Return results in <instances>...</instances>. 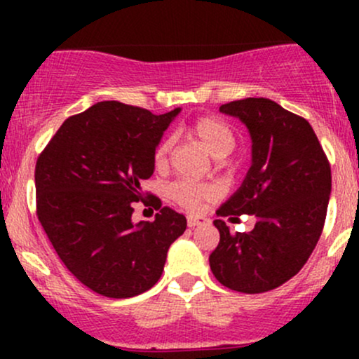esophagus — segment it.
I'll list each match as a JSON object with an SVG mask.
<instances>
[{
    "instance_id": "1",
    "label": "esophagus",
    "mask_w": 359,
    "mask_h": 359,
    "mask_svg": "<svg viewBox=\"0 0 359 359\" xmlns=\"http://www.w3.org/2000/svg\"><path fill=\"white\" fill-rule=\"evenodd\" d=\"M201 217H194V216H189L187 217V226L189 228H196V226H199L201 224Z\"/></svg>"
}]
</instances>
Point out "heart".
Segmentation results:
<instances>
[{
	"label": "heart",
	"mask_w": 359,
	"mask_h": 359,
	"mask_svg": "<svg viewBox=\"0 0 359 359\" xmlns=\"http://www.w3.org/2000/svg\"><path fill=\"white\" fill-rule=\"evenodd\" d=\"M187 133L203 145L205 150L217 158V165H224V156L233 151L234 133L233 130L221 119L214 116H201L194 119L187 126ZM174 140L165 137L156 143L154 150V162L156 168L167 167L170 158ZM170 196L182 208L189 211H197L204 201H211L217 196L216 185L209 182H197L191 179H180L170 185Z\"/></svg>",
	"instance_id": "heart-1"
}]
</instances>
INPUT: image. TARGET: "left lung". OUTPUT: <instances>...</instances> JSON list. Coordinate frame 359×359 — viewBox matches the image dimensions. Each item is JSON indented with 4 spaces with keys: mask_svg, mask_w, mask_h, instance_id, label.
<instances>
[{
    "mask_svg": "<svg viewBox=\"0 0 359 359\" xmlns=\"http://www.w3.org/2000/svg\"><path fill=\"white\" fill-rule=\"evenodd\" d=\"M240 118L251 137V167L241 187L217 216L253 214L250 233H231L214 221L219 243L209 257L217 282L243 294L273 290L297 275L323 233L331 165L307 119L266 97L222 104Z\"/></svg>",
    "mask_w": 359,
    "mask_h": 359,
    "instance_id": "left-lung-1",
    "label": "left lung"
}]
</instances>
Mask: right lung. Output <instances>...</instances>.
I'll return each instance as SVG.
<instances>
[{
	"mask_svg": "<svg viewBox=\"0 0 359 359\" xmlns=\"http://www.w3.org/2000/svg\"><path fill=\"white\" fill-rule=\"evenodd\" d=\"M179 113L97 102L65 119L36 160L40 224L67 270L96 294L128 299L154 287L187 228L184 214L142 192L156 143ZM138 200L159 211L155 222L133 224Z\"/></svg>",
	"mask_w": 359,
	"mask_h": 359,
	"instance_id": "right-lung-1",
	"label": "right lung"
}]
</instances>
